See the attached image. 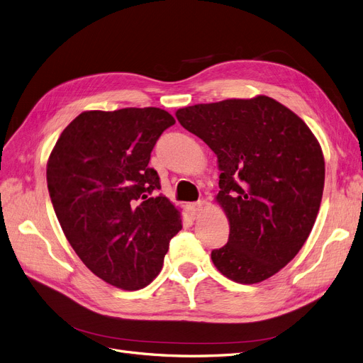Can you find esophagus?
Listing matches in <instances>:
<instances>
[{"label":"esophagus","mask_w":363,"mask_h":363,"mask_svg":"<svg viewBox=\"0 0 363 363\" xmlns=\"http://www.w3.org/2000/svg\"><path fill=\"white\" fill-rule=\"evenodd\" d=\"M202 208H203V202H202V200H199V202H194V203L190 205V209L193 211V216H194V217L199 216V212L202 211Z\"/></svg>","instance_id":"obj_1"}]
</instances>
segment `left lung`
Returning <instances> with one entry per match:
<instances>
[{
	"label": "left lung",
	"mask_w": 363,
	"mask_h": 363,
	"mask_svg": "<svg viewBox=\"0 0 363 363\" xmlns=\"http://www.w3.org/2000/svg\"><path fill=\"white\" fill-rule=\"evenodd\" d=\"M181 125L218 158L217 202L230 224L211 252L217 269L240 284L275 275L310 236L325 186V158L303 121L257 96L177 111Z\"/></svg>",
	"instance_id": "1"
}]
</instances>
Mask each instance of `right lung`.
I'll return each instance as SVG.
<instances>
[{"mask_svg": "<svg viewBox=\"0 0 363 363\" xmlns=\"http://www.w3.org/2000/svg\"><path fill=\"white\" fill-rule=\"evenodd\" d=\"M173 116L158 107L86 111L64 128L48 160V189L61 229L88 269L123 290L163 267L181 212L160 190L151 152Z\"/></svg>", "mask_w": 363, "mask_h": 363, "instance_id": "add662e5", "label": "right lung"}]
</instances>
